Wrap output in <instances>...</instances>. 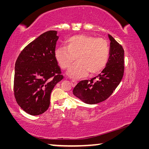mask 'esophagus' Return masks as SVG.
Segmentation results:
<instances>
[{
    "label": "esophagus",
    "instance_id": "1",
    "mask_svg": "<svg viewBox=\"0 0 149 149\" xmlns=\"http://www.w3.org/2000/svg\"><path fill=\"white\" fill-rule=\"evenodd\" d=\"M71 84H72L73 87H74V86H75V85H76L77 81H74V80H72L71 81Z\"/></svg>",
    "mask_w": 149,
    "mask_h": 149
}]
</instances>
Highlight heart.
<instances>
[{
  "label": "heart",
  "mask_w": 149,
  "mask_h": 149,
  "mask_svg": "<svg viewBox=\"0 0 149 149\" xmlns=\"http://www.w3.org/2000/svg\"><path fill=\"white\" fill-rule=\"evenodd\" d=\"M66 47L55 50V58L63 70L70 68L68 75L77 79L89 74H96L107 65L110 56V47L107 40L85 35L72 36L67 40Z\"/></svg>",
  "instance_id": "obj_1"
}]
</instances>
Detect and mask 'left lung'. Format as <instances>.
Masks as SVG:
<instances>
[{
	"label": "left lung",
	"mask_w": 149,
	"mask_h": 149,
	"mask_svg": "<svg viewBox=\"0 0 149 149\" xmlns=\"http://www.w3.org/2000/svg\"><path fill=\"white\" fill-rule=\"evenodd\" d=\"M110 40L109 60L102 72L91 80H82L75 85L73 94L89 104L107 100L122 79L124 72V50L108 35Z\"/></svg>",
	"instance_id": "left-lung-1"
}]
</instances>
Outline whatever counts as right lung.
<instances>
[{"label":"right lung","mask_w":149,"mask_h":149,"mask_svg":"<svg viewBox=\"0 0 149 149\" xmlns=\"http://www.w3.org/2000/svg\"><path fill=\"white\" fill-rule=\"evenodd\" d=\"M56 34V31L41 34L22 50L15 64V99L30 115L46 112L52 91L64 78L55 58Z\"/></svg>","instance_id":"right-lung-1"}]
</instances>
